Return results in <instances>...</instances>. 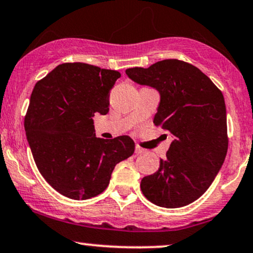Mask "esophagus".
I'll return each mask as SVG.
<instances>
[{"label": "esophagus", "instance_id": "34e87169", "mask_svg": "<svg viewBox=\"0 0 253 253\" xmlns=\"http://www.w3.org/2000/svg\"><path fill=\"white\" fill-rule=\"evenodd\" d=\"M142 153H145L144 148L139 147V146H135V154H142Z\"/></svg>", "mask_w": 253, "mask_h": 253}]
</instances>
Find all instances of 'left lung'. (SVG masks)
Segmentation results:
<instances>
[{"instance_id": "obj_1", "label": "left lung", "mask_w": 253, "mask_h": 253, "mask_svg": "<svg viewBox=\"0 0 253 253\" xmlns=\"http://www.w3.org/2000/svg\"><path fill=\"white\" fill-rule=\"evenodd\" d=\"M126 74L158 90L160 101L153 123L173 138L159 169L142 178V193L161 208L186 206L206 192L226 157L223 93L200 69L175 59L128 68Z\"/></svg>"}]
</instances>
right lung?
<instances>
[{
  "label": "right lung",
  "mask_w": 253,
  "mask_h": 253,
  "mask_svg": "<svg viewBox=\"0 0 253 253\" xmlns=\"http://www.w3.org/2000/svg\"><path fill=\"white\" fill-rule=\"evenodd\" d=\"M117 71L82 62L62 63L35 84L24 129L40 173L67 198L102 193L115 165L134 153L127 135L96 138L93 117L106 115Z\"/></svg>",
  "instance_id": "obj_1"
}]
</instances>
